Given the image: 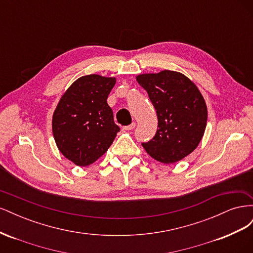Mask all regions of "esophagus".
<instances>
[{
    "label": "esophagus",
    "instance_id": "1",
    "mask_svg": "<svg viewBox=\"0 0 253 253\" xmlns=\"http://www.w3.org/2000/svg\"><path fill=\"white\" fill-rule=\"evenodd\" d=\"M135 126H136V124H135V122H132V124L129 126H124V129H126V131H131V129H133Z\"/></svg>",
    "mask_w": 253,
    "mask_h": 253
}]
</instances>
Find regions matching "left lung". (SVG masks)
Segmentation results:
<instances>
[{
	"label": "left lung",
	"mask_w": 253,
	"mask_h": 253,
	"mask_svg": "<svg viewBox=\"0 0 253 253\" xmlns=\"http://www.w3.org/2000/svg\"><path fill=\"white\" fill-rule=\"evenodd\" d=\"M137 82L147 90L158 119L155 136L142 147L163 164H174L192 153L207 125V105L195 84L173 71L142 74Z\"/></svg>",
	"instance_id": "obj_1"
}]
</instances>
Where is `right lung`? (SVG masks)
I'll return each mask as SVG.
<instances>
[{"label":"right lung","mask_w":253,"mask_h":253,"mask_svg":"<svg viewBox=\"0 0 253 253\" xmlns=\"http://www.w3.org/2000/svg\"><path fill=\"white\" fill-rule=\"evenodd\" d=\"M116 79L87 75L68 87L52 116V134L60 152L80 167L108 151L120 127L106 99Z\"/></svg>","instance_id":"right-lung-1"}]
</instances>
